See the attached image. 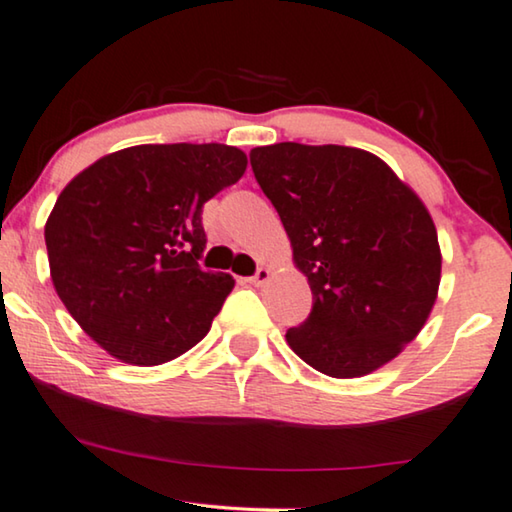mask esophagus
I'll use <instances>...</instances> for the list:
<instances>
[{"mask_svg":"<svg viewBox=\"0 0 512 512\" xmlns=\"http://www.w3.org/2000/svg\"><path fill=\"white\" fill-rule=\"evenodd\" d=\"M266 280H269V269H264V266H259L257 269V273L255 276H250L246 283H250V285H255V287H259V285H264Z\"/></svg>","mask_w":512,"mask_h":512,"instance_id":"esophagus-1","label":"esophagus"}]
</instances>
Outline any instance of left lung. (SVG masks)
<instances>
[{
  "label": "left lung",
  "instance_id": "obj_1",
  "mask_svg": "<svg viewBox=\"0 0 512 512\" xmlns=\"http://www.w3.org/2000/svg\"><path fill=\"white\" fill-rule=\"evenodd\" d=\"M313 311L287 345L315 371L362 378L427 325L441 285L436 225L413 187L362 148L273 143L250 150Z\"/></svg>",
  "mask_w": 512,
  "mask_h": 512
}]
</instances>
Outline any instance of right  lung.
<instances>
[{
	"label": "right lung",
	"instance_id": "add662e5",
	"mask_svg": "<svg viewBox=\"0 0 512 512\" xmlns=\"http://www.w3.org/2000/svg\"><path fill=\"white\" fill-rule=\"evenodd\" d=\"M225 143H146L71 178L46 220L50 278L111 357L157 366L208 334L234 278L204 271L201 208L246 174Z\"/></svg>",
	"mask_w": 512,
	"mask_h": 512
}]
</instances>
